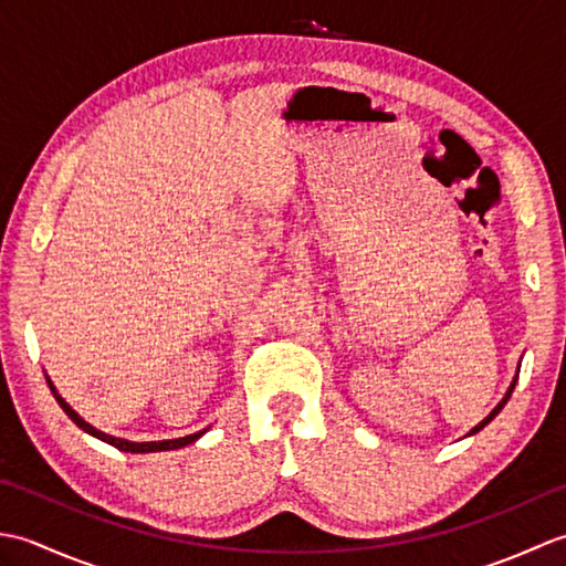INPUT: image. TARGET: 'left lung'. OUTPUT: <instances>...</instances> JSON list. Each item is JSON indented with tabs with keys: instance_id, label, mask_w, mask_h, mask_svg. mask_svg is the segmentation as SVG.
<instances>
[{
	"instance_id": "1",
	"label": "left lung",
	"mask_w": 566,
	"mask_h": 566,
	"mask_svg": "<svg viewBox=\"0 0 566 566\" xmlns=\"http://www.w3.org/2000/svg\"><path fill=\"white\" fill-rule=\"evenodd\" d=\"M515 381H518V377H515V379H513V384H511V387H509V391H506V396H503V399H501V401H499V406H496V408H494V411H491V413H489V416H486V418H484V420H482V423H479V426H474V428H472V432H479V430H482V428H484V426H486V423H489V420H491V418H494V416H496V413H499V411H501V408H503V406H506V401H509V399H511V394H513V389H515Z\"/></svg>"
}]
</instances>
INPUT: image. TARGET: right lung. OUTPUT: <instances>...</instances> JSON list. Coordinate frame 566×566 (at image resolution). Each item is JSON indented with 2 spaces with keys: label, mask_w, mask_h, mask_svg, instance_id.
<instances>
[{
  "label": "right lung",
  "mask_w": 566,
  "mask_h": 566,
  "mask_svg": "<svg viewBox=\"0 0 566 566\" xmlns=\"http://www.w3.org/2000/svg\"><path fill=\"white\" fill-rule=\"evenodd\" d=\"M48 387H51V391H53V396H55V401H57L60 408H63V411L70 416L72 423H75L77 428H82L84 432H90V436L99 438L102 442L114 444V448L122 450V452H163V450H177V448H185V444H189V442H195L197 438L203 436V432H207V430H199V432H195V436H185V438H177V440H158V442H130V440H122V438L106 436V432H102V430H97V428H92V426L87 423V420H82V418L65 403L63 396H60V394L55 391L51 379H48Z\"/></svg>",
  "instance_id": "right-lung-1"
}]
</instances>
